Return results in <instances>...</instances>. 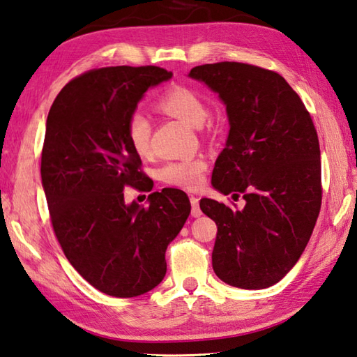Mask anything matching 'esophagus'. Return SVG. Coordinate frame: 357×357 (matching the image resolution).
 I'll list each match as a JSON object with an SVG mask.
<instances>
[{"mask_svg": "<svg viewBox=\"0 0 357 357\" xmlns=\"http://www.w3.org/2000/svg\"><path fill=\"white\" fill-rule=\"evenodd\" d=\"M190 200H191V214L192 218H199L202 214V210L199 206V197L196 196H190Z\"/></svg>", "mask_w": 357, "mask_h": 357, "instance_id": "obj_1", "label": "esophagus"}]
</instances>
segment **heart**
Returning <instances> with one entry per match:
<instances>
[{
  "label": "heart",
  "instance_id": "heart-1",
  "mask_svg": "<svg viewBox=\"0 0 357 357\" xmlns=\"http://www.w3.org/2000/svg\"><path fill=\"white\" fill-rule=\"evenodd\" d=\"M158 109L174 118L194 127H200L208 116L205 100L197 91L188 86L176 85L167 89L158 98ZM151 133L152 127L149 119L143 113H133L126 124V135L132 149L139 155H147L151 151ZM206 161L202 157L181 158L165 165L160 171V177L165 183L183 190H197L205 181Z\"/></svg>",
  "mask_w": 357,
  "mask_h": 357
}]
</instances>
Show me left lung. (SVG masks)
I'll return each instance as SVG.
<instances>
[{
	"label": "left lung",
	"instance_id": "obj_1",
	"mask_svg": "<svg viewBox=\"0 0 357 357\" xmlns=\"http://www.w3.org/2000/svg\"><path fill=\"white\" fill-rule=\"evenodd\" d=\"M227 105L230 133L213 169V186L245 200L233 210L202 199L218 225L214 273L241 289H264L284 277L311 238L321 205L317 130L303 100L278 73L257 65L194 66Z\"/></svg>",
	"mask_w": 357,
	"mask_h": 357
}]
</instances>
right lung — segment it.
Instances as JSON below:
<instances>
[{
  "label": "right lung",
  "instance_id": "right-lung-1",
  "mask_svg": "<svg viewBox=\"0 0 357 357\" xmlns=\"http://www.w3.org/2000/svg\"><path fill=\"white\" fill-rule=\"evenodd\" d=\"M171 77L152 65L90 70L60 90L46 119L40 172L54 233L71 266L112 297L161 283L166 248L191 213L176 188L152 192L144 208L126 205L123 192L146 190L127 119L147 89Z\"/></svg>",
  "mask_w": 357,
  "mask_h": 357
}]
</instances>
